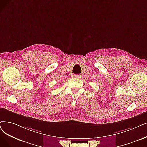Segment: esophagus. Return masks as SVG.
Segmentation results:
<instances>
[{
	"label": "esophagus",
	"mask_w": 147,
	"mask_h": 147,
	"mask_svg": "<svg viewBox=\"0 0 147 147\" xmlns=\"http://www.w3.org/2000/svg\"><path fill=\"white\" fill-rule=\"evenodd\" d=\"M81 75H74L75 78H81Z\"/></svg>",
	"instance_id": "34e87169"
}]
</instances>
